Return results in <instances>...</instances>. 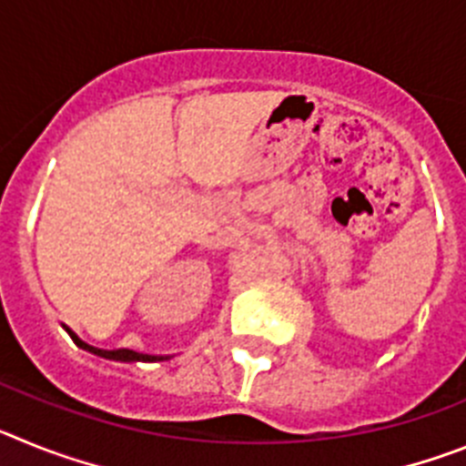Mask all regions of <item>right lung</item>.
<instances>
[{
  "label": "right lung",
  "mask_w": 466,
  "mask_h": 466,
  "mask_svg": "<svg viewBox=\"0 0 466 466\" xmlns=\"http://www.w3.org/2000/svg\"><path fill=\"white\" fill-rule=\"evenodd\" d=\"M65 331L69 333V339L74 340V343L79 345L81 350H86V352H90V355H97L102 357V360H111V361H126V364H130V361H166L170 360L172 355H142V352H135V350H127V348H121V350H100L95 348V345H88L86 340H81L76 333L72 331L69 327H65Z\"/></svg>",
  "instance_id": "obj_1"
}]
</instances>
